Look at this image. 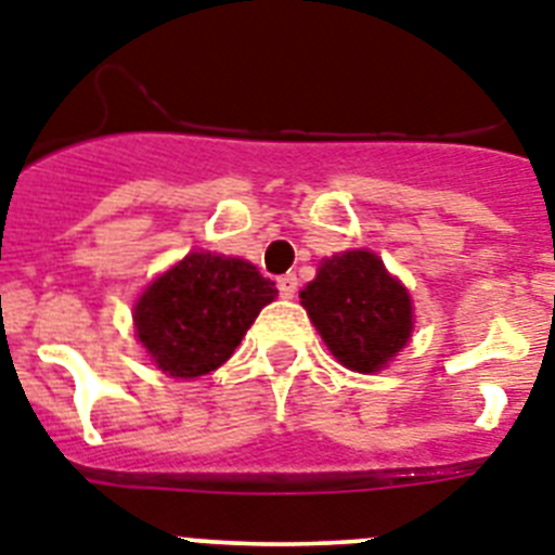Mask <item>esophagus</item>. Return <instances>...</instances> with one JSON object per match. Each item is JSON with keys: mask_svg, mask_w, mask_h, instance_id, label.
Masks as SVG:
<instances>
[{"mask_svg": "<svg viewBox=\"0 0 555 555\" xmlns=\"http://www.w3.org/2000/svg\"><path fill=\"white\" fill-rule=\"evenodd\" d=\"M276 287H279V293L285 296V299H293V296H296V291H299V279H296V273H285V276L276 279Z\"/></svg>", "mask_w": 555, "mask_h": 555, "instance_id": "1", "label": "esophagus"}]
</instances>
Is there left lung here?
Returning a JSON list of instances; mask_svg holds the SVG:
<instances>
[{"instance_id": "1", "label": "left lung", "mask_w": 555, "mask_h": 555, "mask_svg": "<svg viewBox=\"0 0 555 555\" xmlns=\"http://www.w3.org/2000/svg\"><path fill=\"white\" fill-rule=\"evenodd\" d=\"M301 305L331 353L359 373L385 367L413 331L408 291L371 250H348L322 262L301 291Z\"/></svg>"}]
</instances>
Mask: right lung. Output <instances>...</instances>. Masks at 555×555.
Returning a JSON list of instances; mask_svg holds the SVG:
<instances>
[{
  "mask_svg": "<svg viewBox=\"0 0 555 555\" xmlns=\"http://www.w3.org/2000/svg\"><path fill=\"white\" fill-rule=\"evenodd\" d=\"M276 285L250 262L191 254L137 301L139 341L162 373L193 379L228 362Z\"/></svg>",
  "mask_w": 555,
  "mask_h": 555,
  "instance_id": "add662e5",
  "label": "right lung"
}]
</instances>
